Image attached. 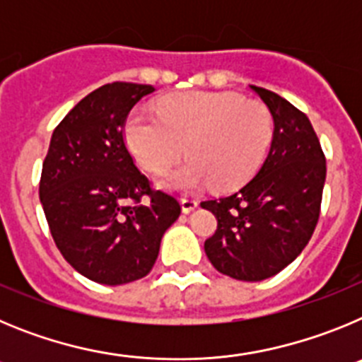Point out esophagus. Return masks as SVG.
Listing matches in <instances>:
<instances>
[{"mask_svg":"<svg viewBox=\"0 0 362 362\" xmlns=\"http://www.w3.org/2000/svg\"><path fill=\"white\" fill-rule=\"evenodd\" d=\"M197 199H192V197H181V209L185 214H190L192 210L197 209Z\"/></svg>","mask_w":362,"mask_h":362,"instance_id":"1","label":"esophagus"}]
</instances>
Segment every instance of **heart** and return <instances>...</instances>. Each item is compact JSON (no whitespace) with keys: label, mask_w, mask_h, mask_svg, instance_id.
Wrapping results in <instances>:
<instances>
[{"label":"heart","mask_w":362,"mask_h":362,"mask_svg":"<svg viewBox=\"0 0 362 362\" xmlns=\"http://www.w3.org/2000/svg\"><path fill=\"white\" fill-rule=\"evenodd\" d=\"M158 116L132 110L124 119V145L139 165L159 174L187 153L188 161L161 179L165 188L235 190L263 166L274 119L257 99L232 92H187L158 101Z\"/></svg>","instance_id":"obj_1"}]
</instances>
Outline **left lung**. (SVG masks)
<instances>
[{
    "instance_id": "8db88e82",
    "label": "left lung",
    "mask_w": 362,
    "mask_h": 362,
    "mask_svg": "<svg viewBox=\"0 0 362 362\" xmlns=\"http://www.w3.org/2000/svg\"><path fill=\"white\" fill-rule=\"evenodd\" d=\"M252 90L274 117V141L261 170L232 196L203 201L217 230L204 252L217 272L263 281L303 252L321 214L326 159L306 114L261 86Z\"/></svg>"
}]
</instances>
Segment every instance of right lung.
<instances>
[{
    "mask_svg": "<svg viewBox=\"0 0 362 362\" xmlns=\"http://www.w3.org/2000/svg\"><path fill=\"white\" fill-rule=\"evenodd\" d=\"M153 90L124 81L95 88L57 124L43 161L40 199L54 243L95 283L145 277L181 214L175 197L150 187L124 145V119Z\"/></svg>",
    "mask_w": 362,
    "mask_h": 362,
    "instance_id": "add662e5",
    "label": "right lung"
}]
</instances>
